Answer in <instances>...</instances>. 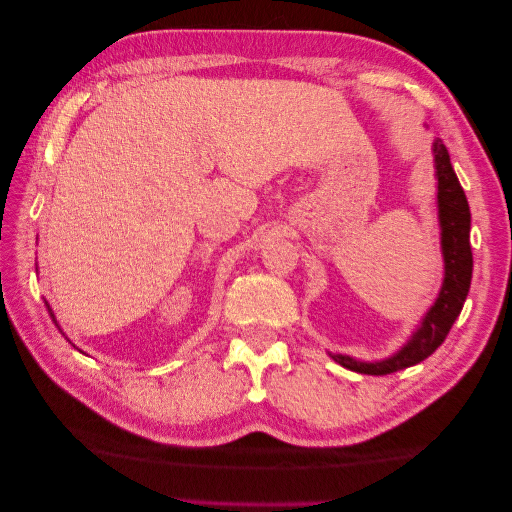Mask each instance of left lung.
<instances>
[{
  "instance_id": "obj_1",
  "label": "left lung",
  "mask_w": 512,
  "mask_h": 512,
  "mask_svg": "<svg viewBox=\"0 0 512 512\" xmlns=\"http://www.w3.org/2000/svg\"><path fill=\"white\" fill-rule=\"evenodd\" d=\"M433 160L438 177V218L444 256V282L436 303L418 324L408 344L393 356L376 363L356 361L346 354H331V359L346 369L369 376H386L393 371L425 361L438 350L448 331L461 314L472 282V247H470V207L466 192L451 166V156L444 143L433 141Z\"/></svg>"
}]
</instances>
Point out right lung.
Segmentation results:
<instances>
[{"mask_svg": "<svg viewBox=\"0 0 512 512\" xmlns=\"http://www.w3.org/2000/svg\"><path fill=\"white\" fill-rule=\"evenodd\" d=\"M46 307H49V305H46ZM49 312H51V307H49ZM51 316H53V312H51ZM53 318H55V316H53ZM55 324H57V322H55Z\"/></svg>", "mask_w": 512, "mask_h": 512, "instance_id": "obj_1", "label": "right lung"}]
</instances>
